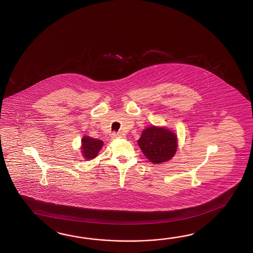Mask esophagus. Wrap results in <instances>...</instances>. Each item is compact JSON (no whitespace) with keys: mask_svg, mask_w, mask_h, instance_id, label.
Wrapping results in <instances>:
<instances>
[{"mask_svg":"<svg viewBox=\"0 0 253 253\" xmlns=\"http://www.w3.org/2000/svg\"><path fill=\"white\" fill-rule=\"evenodd\" d=\"M125 136H126V134L124 133H121V132H119V133H115V134H112V138L113 139H118V138H124Z\"/></svg>","mask_w":253,"mask_h":253,"instance_id":"1","label":"esophagus"}]
</instances>
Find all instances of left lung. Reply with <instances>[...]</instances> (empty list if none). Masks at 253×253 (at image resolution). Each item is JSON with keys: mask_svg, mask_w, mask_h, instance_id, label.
Returning a JSON list of instances; mask_svg holds the SVG:
<instances>
[{"mask_svg": "<svg viewBox=\"0 0 253 253\" xmlns=\"http://www.w3.org/2000/svg\"><path fill=\"white\" fill-rule=\"evenodd\" d=\"M140 149L153 164L169 161L177 151V135L165 126H151L143 130L137 141Z\"/></svg>", "mask_w": 253, "mask_h": 253, "instance_id": "obj_1", "label": "left lung"}]
</instances>
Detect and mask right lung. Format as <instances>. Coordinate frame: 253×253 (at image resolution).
<instances>
[{
  "mask_svg": "<svg viewBox=\"0 0 253 253\" xmlns=\"http://www.w3.org/2000/svg\"><path fill=\"white\" fill-rule=\"evenodd\" d=\"M103 141L91 138L90 136L86 135L83 136L81 139V154L86 160H91L98 155L99 151L102 148Z\"/></svg>",
  "mask_w": 253,
  "mask_h": 253,
  "instance_id": "1",
  "label": "right lung"
}]
</instances>
